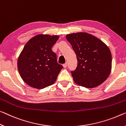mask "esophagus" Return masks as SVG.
<instances>
[{
  "instance_id": "esophagus-1",
  "label": "esophagus",
  "mask_w": 126,
  "mask_h": 126,
  "mask_svg": "<svg viewBox=\"0 0 126 126\" xmlns=\"http://www.w3.org/2000/svg\"><path fill=\"white\" fill-rule=\"evenodd\" d=\"M67 66V63H64V64H63V67H66Z\"/></svg>"
}]
</instances>
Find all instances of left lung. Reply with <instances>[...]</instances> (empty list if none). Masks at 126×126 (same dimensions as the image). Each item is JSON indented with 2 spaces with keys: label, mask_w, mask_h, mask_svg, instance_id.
Wrapping results in <instances>:
<instances>
[{
  "label": "left lung",
  "mask_w": 126,
  "mask_h": 126,
  "mask_svg": "<svg viewBox=\"0 0 126 126\" xmlns=\"http://www.w3.org/2000/svg\"><path fill=\"white\" fill-rule=\"evenodd\" d=\"M66 38L78 61L76 69L71 71L74 82L88 88L102 84L111 70V53L109 47L99 39L87 32L67 34Z\"/></svg>",
  "instance_id": "obj_1"
}]
</instances>
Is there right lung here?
I'll return each mask as SVG.
<instances>
[{
	"instance_id": "obj_1",
	"label": "right lung",
	"mask_w": 126,
	"mask_h": 126,
	"mask_svg": "<svg viewBox=\"0 0 126 126\" xmlns=\"http://www.w3.org/2000/svg\"><path fill=\"white\" fill-rule=\"evenodd\" d=\"M59 36L38 34L25 44L18 58L17 67L22 80L32 88L43 89L56 80L63 66L57 62L52 47Z\"/></svg>"
}]
</instances>
